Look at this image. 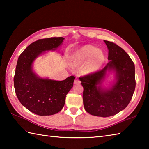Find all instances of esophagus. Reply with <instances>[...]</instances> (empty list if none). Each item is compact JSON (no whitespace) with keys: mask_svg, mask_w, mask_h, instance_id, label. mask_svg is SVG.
I'll return each mask as SVG.
<instances>
[{"mask_svg":"<svg viewBox=\"0 0 149 149\" xmlns=\"http://www.w3.org/2000/svg\"><path fill=\"white\" fill-rule=\"evenodd\" d=\"M81 83V81L78 79H75L74 80V84H80Z\"/></svg>","mask_w":149,"mask_h":149,"instance_id":"34e87169","label":"esophagus"}]
</instances>
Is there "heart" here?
Here are the masks:
<instances>
[{
	"label": "heart",
	"mask_w": 149,
	"mask_h": 149,
	"mask_svg": "<svg viewBox=\"0 0 149 149\" xmlns=\"http://www.w3.org/2000/svg\"><path fill=\"white\" fill-rule=\"evenodd\" d=\"M88 59L85 71L87 73L95 72L102 65L104 61V53L93 45H86L74 53L72 61L74 65H81Z\"/></svg>",
	"instance_id": "heart-1"
}]
</instances>
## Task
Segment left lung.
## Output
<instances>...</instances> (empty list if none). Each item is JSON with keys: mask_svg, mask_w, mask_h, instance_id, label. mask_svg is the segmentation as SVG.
I'll use <instances>...</instances> for the list:
<instances>
[{"mask_svg": "<svg viewBox=\"0 0 149 149\" xmlns=\"http://www.w3.org/2000/svg\"><path fill=\"white\" fill-rule=\"evenodd\" d=\"M109 50V63L95 72L79 77L83 86V104L90 115L107 117L124 109L130 102L136 87L134 64L124 50L113 42L104 41ZM116 73L117 81L109 89L99 84L107 70Z\"/></svg>", "mask_w": 149, "mask_h": 149, "instance_id": "obj_1", "label": "left lung"}]
</instances>
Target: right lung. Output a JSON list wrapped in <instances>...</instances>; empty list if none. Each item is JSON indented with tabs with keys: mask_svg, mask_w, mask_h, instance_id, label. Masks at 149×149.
Returning <instances> with one entry per match:
<instances>
[{
	"mask_svg": "<svg viewBox=\"0 0 149 149\" xmlns=\"http://www.w3.org/2000/svg\"><path fill=\"white\" fill-rule=\"evenodd\" d=\"M63 37L40 39L28 46L18 59L14 76L15 93L20 103L36 115H52L65 105L66 95L72 89L75 77L63 81L42 79L34 74L32 64L46 50H54L63 43Z\"/></svg>",
	"mask_w": 149,
	"mask_h": 149,
	"instance_id": "add662e5",
	"label": "right lung"
}]
</instances>
